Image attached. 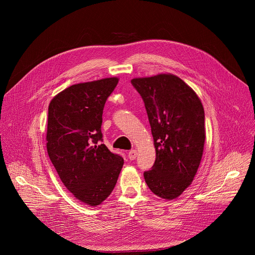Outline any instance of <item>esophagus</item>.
I'll use <instances>...</instances> for the list:
<instances>
[{
	"label": "esophagus",
	"instance_id": "esophagus-1",
	"mask_svg": "<svg viewBox=\"0 0 255 255\" xmlns=\"http://www.w3.org/2000/svg\"><path fill=\"white\" fill-rule=\"evenodd\" d=\"M136 156H137V152H136L135 150H131V151L128 153V158H129L130 160H134V159L136 158Z\"/></svg>",
	"mask_w": 255,
	"mask_h": 255
}]
</instances>
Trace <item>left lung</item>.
Here are the masks:
<instances>
[{"mask_svg":"<svg viewBox=\"0 0 255 255\" xmlns=\"http://www.w3.org/2000/svg\"><path fill=\"white\" fill-rule=\"evenodd\" d=\"M151 125L156 160L143 172L151 191L165 199L183 193L197 171L205 144V112L195 92L172 74L133 78Z\"/></svg>","mask_w":255,"mask_h":255,"instance_id":"obj_1","label":"left lung"}]
</instances>
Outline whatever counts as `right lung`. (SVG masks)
Wrapping results in <instances>:
<instances>
[{
  "label": "right lung",
  "instance_id": "obj_1",
  "mask_svg": "<svg viewBox=\"0 0 255 255\" xmlns=\"http://www.w3.org/2000/svg\"><path fill=\"white\" fill-rule=\"evenodd\" d=\"M119 83L117 77L73 85L48 106L46 148L52 165L77 199L89 206L109 197L123 167L122 156L102 143L104 104Z\"/></svg>",
  "mask_w": 255,
  "mask_h": 255
}]
</instances>
